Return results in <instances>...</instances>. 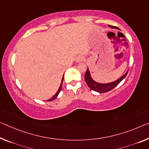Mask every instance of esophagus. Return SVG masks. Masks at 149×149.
Here are the masks:
<instances>
[{
	"instance_id": "34e87169",
	"label": "esophagus",
	"mask_w": 149,
	"mask_h": 149,
	"mask_svg": "<svg viewBox=\"0 0 149 149\" xmlns=\"http://www.w3.org/2000/svg\"><path fill=\"white\" fill-rule=\"evenodd\" d=\"M83 58H84V57L82 56H78L76 58V62H77V63H79V62H81L83 60Z\"/></svg>"
}]
</instances>
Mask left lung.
<instances>
[{"label":"left lung","mask_w":149,"mask_h":149,"mask_svg":"<svg viewBox=\"0 0 149 149\" xmlns=\"http://www.w3.org/2000/svg\"><path fill=\"white\" fill-rule=\"evenodd\" d=\"M109 27H111V28L113 29H117L116 26H111V25H109ZM129 72V70L125 73V74L123 75V76L121 77L120 79L116 80L115 81H113L112 82H109V83H99V82H97L94 81L92 79V77L91 76V73L89 71L88 68L86 70L85 74H84V80L88 86V87L90 88L91 90L94 91H96V92L102 93H106L110 91L118 85L120 82L123 81V79H125L126 76L127 75V73Z\"/></svg>","instance_id":"obj_1"}]
</instances>
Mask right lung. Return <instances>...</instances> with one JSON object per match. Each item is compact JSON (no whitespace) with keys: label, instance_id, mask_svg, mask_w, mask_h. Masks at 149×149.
Returning <instances> with one entry per match:
<instances>
[{"label":"right lung","instance_id":"1","mask_svg":"<svg viewBox=\"0 0 149 149\" xmlns=\"http://www.w3.org/2000/svg\"><path fill=\"white\" fill-rule=\"evenodd\" d=\"M63 79H64V75H63V79H62V81H61V85H60V87L58 88V91H57V92L56 93V94L55 95H54L53 97H52L51 98H50V99H49L48 100V101H52V100H54L55 99V98L57 97V96L58 95V94L60 93V92H61V89H62V84H63Z\"/></svg>","mask_w":149,"mask_h":149}]
</instances>
